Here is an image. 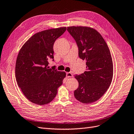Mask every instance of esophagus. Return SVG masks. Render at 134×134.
I'll use <instances>...</instances> for the list:
<instances>
[{"label":"esophagus","instance_id":"1","mask_svg":"<svg viewBox=\"0 0 134 134\" xmlns=\"http://www.w3.org/2000/svg\"><path fill=\"white\" fill-rule=\"evenodd\" d=\"M66 76L67 78H72L73 77L72 73L71 72H67L66 73Z\"/></svg>","mask_w":134,"mask_h":134}]
</instances>
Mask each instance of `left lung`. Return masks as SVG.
<instances>
[{
    "label": "left lung",
    "mask_w": 134,
    "mask_h": 134,
    "mask_svg": "<svg viewBox=\"0 0 134 134\" xmlns=\"http://www.w3.org/2000/svg\"><path fill=\"white\" fill-rule=\"evenodd\" d=\"M67 31L76 42L79 56L86 61V71L76 75L78 88L74 95L83 103L94 102L104 95L112 83L113 65L111 54L105 40L94 28L71 26Z\"/></svg>",
    "instance_id": "obj_1"
}]
</instances>
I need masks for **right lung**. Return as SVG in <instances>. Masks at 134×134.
<instances>
[{
    "label": "right lung",
    "instance_id": "add662e5",
    "mask_svg": "<svg viewBox=\"0 0 134 134\" xmlns=\"http://www.w3.org/2000/svg\"><path fill=\"white\" fill-rule=\"evenodd\" d=\"M66 27L49 29L34 34L24 44L17 55L15 77L27 99L39 105L54 100L57 89L66 76L65 72L49 68L48 60L54 59L53 46Z\"/></svg>",
    "mask_w": 134,
    "mask_h": 134
}]
</instances>
